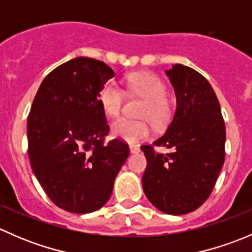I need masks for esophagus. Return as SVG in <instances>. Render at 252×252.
I'll list each match as a JSON object with an SVG mask.
<instances>
[{"instance_id": "1", "label": "esophagus", "mask_w": 252, "mask_h": 252, "mask_svg": "<svg viewBox=\"0 0 252 252\" xmlns=\"http://www.w3.org/2000/svg\"><path fill=\"white\" fill-rule=\"evenodd\" d=\"M129 149H130L131 154H138V152H140V147H139L138 145H130Z\"/></svg>"}]
</instances>
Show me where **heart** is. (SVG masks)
<instances>
[{
	"instance_id": "heart-1",
	"label": "heart",
	"mask_w": 252,
	"mask_h": 252,
	"mask_svg": "<svg viewBox=\"0 0 252 252\" xmlns=\"http://www.w3.org/2000/svg\"><path fill=\"white\" fill-rule=\"evenodd\" d=\"M128 90L133 95L145 100V105L139 112L142 121L118 119L112 124L114 138L135 144L146 140L151 133V126L157 129L168 126L173 116V108L167 98V86L161 78L150 73H133L126 78ZM98 102L102 111L111 118L121 114L124 103V93L114 81H107L98 91Z\"/></svg>"
}]
</instances>
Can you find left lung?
I'll return each instance as SVG.
<instances>
[{
  "instance_id": "obj_1",
  "label": "left lung",
  "mask_w": 252,
  "mask_h": 252,
  "mask_svg": "<svg viewBox=\"0 0 252 252\" xmlns=\"http://www.w3.org/2000/svg\"><path fill=\"white\" fill-rule=\"evenodd\" d=\"M177 96L173 121L152 145H142L147 166L142 188L149 201L168 215L199 208L212 192L225 157V126L218 98L204 75L174 64L167 70ZM172 149L161 154L155 147Z\"/></svg>"
}]
</instances>
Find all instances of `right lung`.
Returning a JSON list of instances; mask_svg holds the SVG:
<instances>
[{"mask_svg":"<svg viewBox=\"0 0 252 252\" xmlns=\"http://www.w3.org/2000/svg\"><path fill=\"white\" fill-rule=\"evenodd\" d=\"M114 72L105 62L78 57L42 80L28 117V155L51 201L89 213L111 197L114 179L129 156L122 139L106 142L110 126L98 102Z\"/></svg>","mask_w":252,"mask_h":252,"instance_id":"obj_1","label":"right lung"}]
</instances>
